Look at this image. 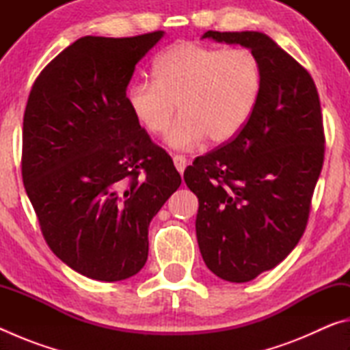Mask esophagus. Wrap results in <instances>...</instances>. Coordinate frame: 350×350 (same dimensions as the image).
<instances>
[{
    "label": "esophagus",
    "instance_id": "obj_1",
    "mask_svg": "<svg viewBox=\"0 0 350 350\" xmlns=\"http://www.w3.org/2000/svg\"><path fill=\"white\" fill-rule=\"evenodd\" d=\"M173 162H174V167H176V170L179 171V173L182 174L183 171H185V168H187V165H188V161L183 156H174L173 157Z\"/></svg>",
    "mask_w": 350,
    "mask_h": 350
}]
</instances>
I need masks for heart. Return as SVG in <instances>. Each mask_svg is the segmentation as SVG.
<instances>
[{
    "instance_id": "obj_1",
    "label": "heart",
    "mask_w": 350,
    "mask_h": 350,
    "mask_svg": "<svg viewBox=\"0 0 350 350\" xmlns=\"http://www.w3.org/2000/svg\"><path fill=\"white\" fill-rule=\"evenodd\" d=\"M154 80L126 88V105L146 133L167 131L174 150H191L205 137L225 144L238 135L256 109L262 91L258 58L244 47L217 49L193 41L170 46L154 62Z\"/></svg>"
}]
</instances>
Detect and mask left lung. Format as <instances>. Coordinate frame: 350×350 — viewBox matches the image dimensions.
<instances>
[{
  "mask_svg": "<svg viewBox=\"0 0 350 350\" xmlns=\"http://www.w3.org/2000/svg\"><path fill=\"white\" fill-rule=\"evenodd\" d=\"M258 58L262 91L242 131L183 173L199 199L196 236L216 276L252 281L276 267L303 236L324 161L321 105L301 64L262 32L208 31Z\"/></svg>",
  "mask_w": 350,
  "mask_h": 350,
  "instance_id": "8db88e82",
  "label": "left lung"
}]
</instances>
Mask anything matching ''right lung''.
<instances>
[{"mask_svg":"<svg viewBox=\"0 0 350 350\" xmlns=\"http://www.w3.org/2000/svg\"><path fill=\"white\" fill-rule=\"evenodd\" d=\"M163 31L79 38L41 70L23 120V182L51 250L91 280L139 273L148 227L180 187L126 105L135 64Z\"/></svg>","mask_w":350,"mask_h":350,"instance_id":"obj_1","label":"right lung"}]
</instances>
